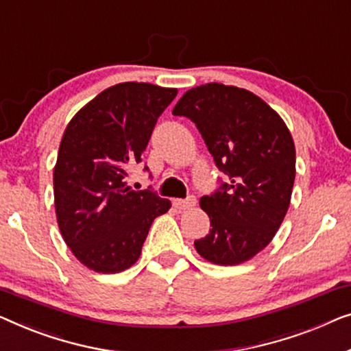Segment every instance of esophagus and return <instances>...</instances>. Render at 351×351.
I'll use <instances>...</instances> for the list:
<instances>
[{
  "instance_id": "34e87169",
  "label": "esophagus",
  "mask_w": 351,
  "mask_h": 351,
  "mask_svg": "<svg viewBox=\"0 0 351 351\" xmlns=\"http://www.w3.org/2000/svg\"><path fill=\"white\" fill-rule=\"evenodd\" d=\"M195 204H197V199H195L194 195L186 197V199H176V200H173V205L176 206L178 210H191V208H194Z\"/></svg>"
}]
</instances>
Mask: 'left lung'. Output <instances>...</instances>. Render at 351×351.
Segmentation results:
<instances>
[{"label":"left lung","instance_id":"1","mask_svg":"<svg viewBox=\"0 0 351 351\" xmlns=\"http://www.w3.org/2000/svg\"><path fill=\"white\" fill-rule=\"evenodd\" d=\"M175 116L194 122L226 181L200 199L210 234L195 250L213 264L235 265L263 251L288 211L295 178L293 136L264 100L210 82L187 90Z\"/></svg>","mask_w":351,"mask_h":351}]
</instances>
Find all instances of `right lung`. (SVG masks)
Wrapping results in <instances>:
<instances>
[{
  "label": "right lung",
  "mask_w": 351,
  "mask_h": 351,
  "mask_svg": "<svg viewBox=\"0 0 351 351\" xmlns=\"http://www.w3.org/2000/svg\"><path fill=\"white\" fill-rule=\"evenodd\" d=\"M176 93L147 82L116 84L88 101L63 133L53 169L57 223L71 253L95 272L117 274L135 264L152 221L171 206L151 186L133 191L124 180L143 160Z\"/></svg>",
  "instance_id": "right-lung-1"
}]
</instances>
